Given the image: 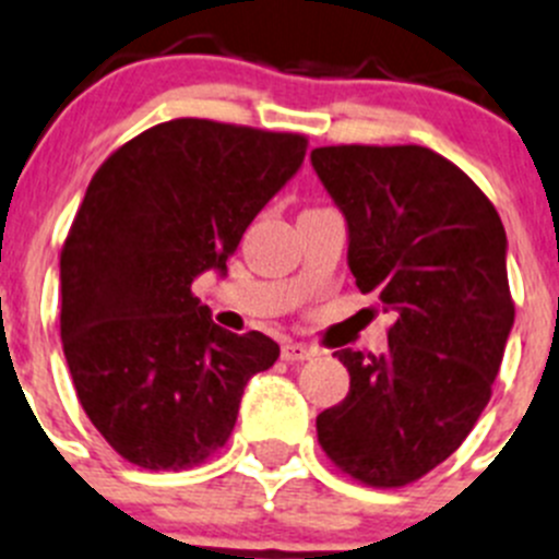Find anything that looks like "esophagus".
I'll use <instances>...</instances> for the list:
<instances>
[{
    "label": "esophagus",
    "mask_w": 559,
    "mask_h": 559,
    "mask_svg": "<svg viewBox=\"0 0 559 559\" xmlns=\"http://www.w3.org/2000/svg\"><path fill=\"white\" fill-rule=\"evenodd\" d=\"M311 356H314V350H311V347H306V344H300V342H286L284 347H281V358H284V361H289V364L306 361V358H311Z\"/></svg>",
    "instance_id": "obj_1"
}]
</instances>
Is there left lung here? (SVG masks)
<instances>
[{
	"label": "left lung",
	"mask_w": 559,
	"mask_h": 559,
	"mask_svg": "<svg viewBox=\"0 0 559 559\" xmlns=\"http://www.w3.org/2000/svg\"><path fill=\"white\" fill-rule=\"evenodd\" d=\"M317 176L350 228V270L391 311L389 350H338L350 391L317 416L342 474L403 488L444 463L491 400L513 328L499 212L425 145H322Z\"/></svg>",
	"instance_id": "obj_1"
}]
</instances>
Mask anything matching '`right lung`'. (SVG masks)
I'll return each mask as SVG.
<instances>
[{"instance_id": "obj_1", "label": "right lung", "mask_w": 559, "mask_h": 559, "mask_svg": "<svg viewBox=\"0 0 559 559\" xmlns=\"http://www.w3.org/2000/svg\"><path fill=\"white\" fill-rule=\"evenodd\" d=\"M309 138L156 123L102 162L60 250V336L76 397L123 461L181 472L223 450L278 344L215 325L192 295L295 176Z\"/></svg>"}]
</instances>
